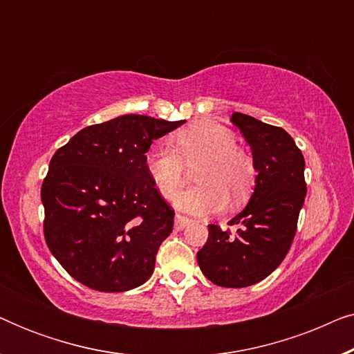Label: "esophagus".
<instances>
[{
    "instance_id": "obj_1",
    "label": "esophagus",
    "mask_w": 354,
    "mask_h": 354,
    "mask_svg": "<svg viewBox=\"0 0 354 354\" xmlns=\"http://www.w3.org/2000/svg\"><path fill=\"white\" fill-rule=\"evenodd\" d=\"M192 219H188V217L182 216V214H176V221H174V227H176V230H182L185 229V227L190 224Z\"/></svg>"
}]
</instances>
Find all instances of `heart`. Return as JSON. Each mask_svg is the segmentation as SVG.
<instances>
[{
	"label": "heart",
	"instance_id": "b5f03b06",
	"mask_svg": "<svg viewBox=\"0 0 354 354\" xmlns=\"http://www.w3.org/2000/svg\"><path fill=\"white\" fill-rule=\"evenodd\" d=\"M174 143L176 151L156 145L145 154V169L162 198L174 200L185 183V164L198 162L195 180L200 185L177 198L180 209L205 216L225 206V192L234 201L250 195L254 183L253 159L236 147L235 135L224 125L200 120L177 132Z\"/></svg>",
	"mask_w": 354,
	"mask_h": 354
}]
</instances>
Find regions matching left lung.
<instances>
[{
  "label": "left lung",
  "mask_w": 354,
  "mask_h": 354,
  "mask_svg": "<svg viewBox=\"0 0 354 354\" xmlns=\"http://www.w3.org/2000/svg\"><path fill=\"white\" fill-rule=\"evenodd\" d=\"M253 151L254 192L240 214L229 222L235 230L209 224V235L196 258L212 283L227 288L250 287L272 274L287 256L306 196L304 158L283 129L234 113Z\"/></svg>",
  "instance_id": "left-lung-1"
}]
</instances>
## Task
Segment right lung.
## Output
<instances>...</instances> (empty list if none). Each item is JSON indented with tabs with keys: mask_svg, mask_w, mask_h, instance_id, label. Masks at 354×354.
<instances>
[{
	"mask_svg": "<svg viewBox=\"0 0 354 354\" xmlns=\"http://www.w3.org/2000/svg\"><path fill=\"white\" fill-rule=\"evenodd\" d=\"M185 120L125 114L75 133L51 158L41 185L46 245L77 282L127 292L151 277L174 211L145 154Z\"/></svg>",
	"mask_w": 354,
	"mask_h": 354,
	"instance_id": "right-lung-1",
	"label": "right lung"
}]
</instances>
